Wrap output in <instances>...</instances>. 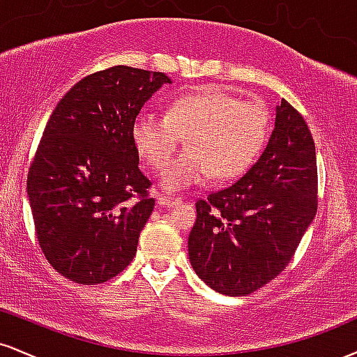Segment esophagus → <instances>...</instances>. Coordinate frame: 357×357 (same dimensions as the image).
<instances>
[{"mask_svg":"<svg viewBox=\"0 0 357 357\" xmlns=\"http://www.w3.org/2000/svg\"><path fill=\"white\" fill-rule=\"evenodd\" d=\"M158 203L161 204V206H166V208H173L176 204L181 203V199L179 198H174V196H166V195H161L158 198Z\"/></svg>","mask_w":357,"mask_h":357,"instance_id":"1","label":"esophagus"}]
</instances>
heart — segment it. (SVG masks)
I'll use <instances>...</instances> for the list:
<instances>
[{
	"label": "heart",
	"mask_w": 357,
	"mask_h": 357,
	"mask_svg": "<svg viewBox=\"0 0 357 357\" xmlns=\"http://www.w3.org/2000/svg\"><path fill=\"white\" fill-rule=\"evenodd\" d=\"M270 114L261 100H241L228 92L203 89L174 99L165 119L142 112L130 137L139 155L161 171L186 138L190 146L162 174V188L181 191L213 174L238 178L255 162L267 142Z\"/></svg>",
	"instance_id": "1"
}]
</instances>
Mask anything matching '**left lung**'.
Wrapping results in <instances>:
<instances>
[{
  "instance_id": "8db88e82",
  "label": "left lung",
  "mask_w": 357,
  "mask_h": 357,
  "mask_svg": "<svg viewBox=\"0 0 357 357\" xmlns=\"http://www.w3.org/2000/svg\"><path fill=\"white\" fill-rule=\"evenodd\" d=\"M317 211L315 146L285 99L268 144L243 178L196 203L188 238L192 270L230 297L248 296L292 260Z\"/></svg>"
}]
</instances>
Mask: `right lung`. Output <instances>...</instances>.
Instances as JSON below:
<instances>
[{"label":"right lung","mask_w":357,"mask_h":357,"mask_svg":"<svg viewBox=\"0 0 357 357\" xmlns=\"http://www.w3.org/2000/svg\"><path fill=\"white\" fill-rule=\"evenodd\" d=\"M166 73L107 68L75 84L52 112L28 173L36 238L56 272L82 285L107 282L136 257L154 210L130 137Z\"/></svg>","instance_id":"obj_1"}]
</instances>
